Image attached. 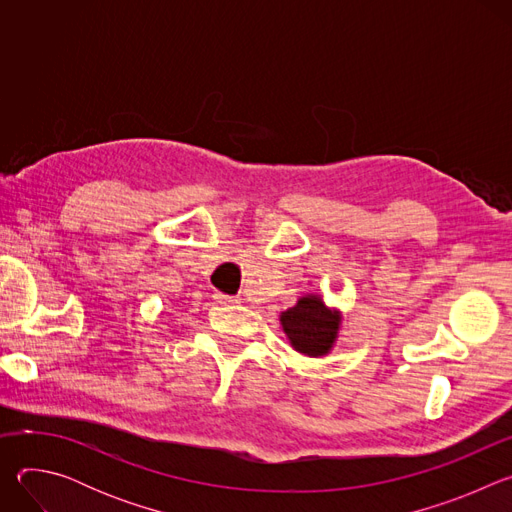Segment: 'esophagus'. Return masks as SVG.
I'll use <instances>...</instances> for the list:
<instances>
[{
    "label": "esophagus",
    "mask_w": 512,
    "mask_h": 512,
    "mask_svg": "<svg viewBox=\"0 0 512 512\" xmlns=\"http://www.w3.org/2000/svg\"><path fill=\"white\" fill-rule=\"evenodd\" d=\"M214 300L218 304H237L239 302L235 296H225V294H214Z\"/></svg>",
    "instance_id": "esophagus-1"
}]
</instances>
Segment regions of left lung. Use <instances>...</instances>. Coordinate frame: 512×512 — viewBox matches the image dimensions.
I'll return each mask as SVG.
<instances>
[{
	"label": "left lung",
	"instance_id": "1",
	"mask_svg": "<svg viewBox=\"0 0 512 512\" xmlns=\"http://www.w3.org/2000/svg\"><path fill=\"white\" fill-rule=\"evenodd\" d=\"M279 322L291 346L306 356H324L332 350L342 316L330 310L320 296H304L294 308L281 312Z\"/></svg>",
	"mask_w": 512,
	"mask_h": 512
}]
</instances>
